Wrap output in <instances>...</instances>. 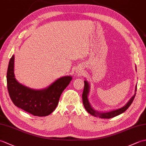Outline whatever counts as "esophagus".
Listing matches in <instances>:
<instances>
[{
  "label": "esophagus",
  "mask_w": 146,
  "mask_h": 146,
  "mask_svg": "<svg viewBox=\"0 0 146 146\" xmlns=\"http://www.w3.org/2000/svg\"><path fill=\"white\" fill-rule=\"evenodd\" d=\"M82 70H77V71H76V73L77 74H78L79 75H82V71H81Z\"/></svg>",
  "instance_id": "1"
}]
</instances>
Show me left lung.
<instances>
[{
	"instance_id": "left-lung-1",
	"label": "left lung",
	"mask_w": 146,
	"mask_h": 146,
	"mask_svg": "<svg viewBox=\"0 0 146 146\" xmlns=\"http://www.w3.org/2000/svg\"><path fill=\"white\" fill-rule=\"evenodd\" d=\"M135 68H136V66H135ZM136 71H137V69H136ZM84 83H85L84 90H83V94H82V100H83V105H84V107L86 109V110L90 114H91L92 115L96 117H100V118H102V119H110V118L117 116L119 115L122 113L123 112H124V111L130 107V105L132 104V102L135 98V96L136 94L135 92L137 91V85H136L134 95L132 96L127 103L125 105H124L123 107H121L120 108H118V109H116V110L107 111V112H105V111H104V112H101V111L95 110L94 108L91 106L88 98V96L89 95V92H90V85L88 82L86 81V80L84 81Z\"/></svg>"
}]
</instances>
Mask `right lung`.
I'll list each match as a JSON object with an SVG mask.
<instances>
[{
	"label": "right lung",
	"mask_w": 146,
	"mask_h": 146,
	"mask_svg": "<svg viewBox=\"0 0 146 146\" xmlns=\"http://www.w3.org/2000/svg\"><path fill=\"white\" fill-rule=\"evenodd\" d=\"M14 55L9 61L7 84L9 96L14 104L35 116L49 115L56 108L60 96L72 80L71 76L61 77L42 90H35L19 83L14 75Z\"/></svg>",
	"instance_id": "add662e5"
}]
</instances>
